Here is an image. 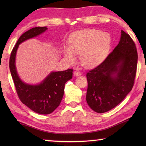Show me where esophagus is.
I'll list each match as a JSON object with an SVG mask.
<instances>
[{
  "instance_id": "34e87169",
  "label": "esophagus",
  "mask_w": 146,
  "mask_h": 146,
  "mask_svg": "<svg viewBox=\"0 0 146 146\" xmlns=\"http://www.w3.org/2000/svg\"><path fill=\"white\" fill-rule=\"evenodd\" d=\"M73 75L75 76H80V75H81V72H80V71H78L77 70H76V71H75L73 72Z\"/></svg>"
}]
</instances>
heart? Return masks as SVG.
<instances>
[{"label":"heart","instance_id":"heart-1","mask_svg":"<svg viewBox=\"0 0 146 146\" xmlns=\"http://www.w3.org/2000/svg\"><path fill=\"white\" fill-rule=\"evenodd\" d=\"M111 38L110 35L96 29L76 31L69 38V46L64 50V57L74 63L76 54H80V60L86 68H93L104 60L110 50Z\"/></svg>","mask_w":146,"mask_h":146}]
</instances>
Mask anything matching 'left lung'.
<instances>
[{"label": "left lung", "mask_w": 146, "mask_h": 146, "mask_svg": "<svg viewBox=\"0 0 146 146\" xmlns=\"http://www.w3.org/2000/svg\"><path fill=\"white\" fill-rule=\"evenodd\" d=\"M138 55L134 42L121 30L118 45L99 66L86 75V101L94 111L102 113L116 107L131 91Z\"/></svg>", "instance_id": "1"}]
</instances>
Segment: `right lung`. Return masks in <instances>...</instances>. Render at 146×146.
Listing matches in <instances>:
<instances>
[{"instance_id":"1","label":"right lung","mask_w":146,"mask_h":146,"mask_svg":"<svg viewBox=\"0 0 146 146\" xmlns=\"http://www.w3.org/2000/svg\"><path fill=\"white\" fill-rule=\"evenodd\" d=\"M47 29L46 26L35 27L23 33L12 50L9 59V70L20 100L30 110L41 115L50 114L60 105L64 86L72 78L73 70L51 71L40 83L30 84L20 78L16 67V55L20 44L36 37Z\"/></svg>"}]
</instances>
